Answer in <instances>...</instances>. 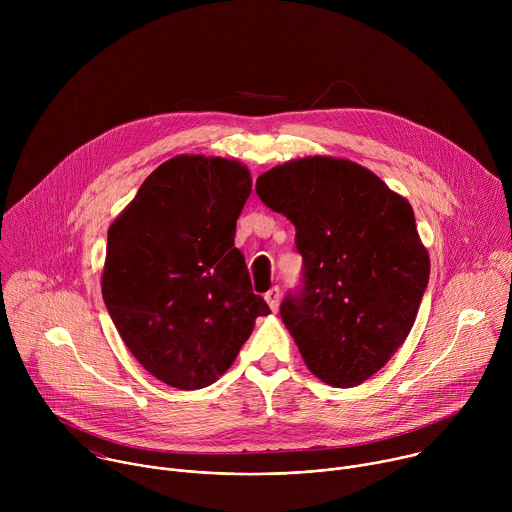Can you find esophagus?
Listing matches in <instances>:
<instances>
[{"instance_id":"34e87169","label":"esophagus","mask_w":512,"mask_h":512,"mask_svg":"<svg viewBox=\"0 0 512 512\" xmlns=\"http://www.w3.org/2000/svg\"><path fill=\"white\" fill-rule=\"evenodd\" d=\"M265 300H267V304H269V308L275 312L277 308H279V300H281V291H279V287H271L267 294H265Z\"/></svg>"}]
</instances>
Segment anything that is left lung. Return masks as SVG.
Listing matches in <instances>:
<instances>
[{
  "mask_svg": "<svg viewBox=\"0 0 512 512\" xmlns=\"http://www.w3.org/2000/svg\"><path fill=\"white\" fill-rule=\"evenodd\" d=\"M296 227L300 287L279 306L308 369L340 389L379 373L405 342L429 281L411 204L371 170L304 158L257 178Z\"/></svg>",
  "mask_w": 512,
  "mask_h": 512,
  "instance_id": "8db88e82",
  "label": "left lung"
}]
</instances>
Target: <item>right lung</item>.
I'll list each match as a JSON object with an SVG mask.
<instances>
[{"mask_svg": "<svg viewBox=\"0 0 512 512\" xmlns=\"http://www.w3.org/2000/svg\"><path fill=\"white\" fill-rule=\"evenodd\" d=\"M249 194L239 162L176 156L145 178L107 233V312L141 367L170 387L212 385L255 318L271 312L235 247Z\"/></svg>", "mask_w": 512, "mask_h": 512, "instance_id": "obj_1", "label": "right lung"}]
</instances>
